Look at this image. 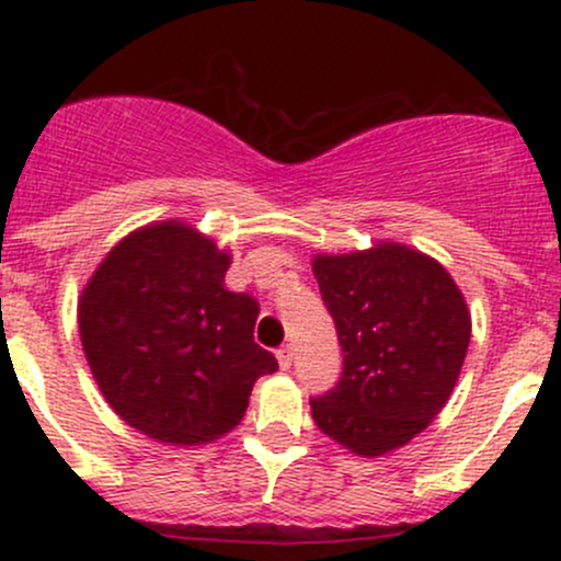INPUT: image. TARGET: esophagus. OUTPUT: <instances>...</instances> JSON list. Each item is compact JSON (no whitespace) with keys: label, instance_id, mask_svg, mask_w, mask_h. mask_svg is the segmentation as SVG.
<instances>
[{"label":"esophagus","instance_id":"1","mask_svg":"<svg viewBox=\"0 0 561 561\" xmlns=\"http://www.w3.org/2000/svg\"><path fill=\"white\" fill-rule=\"evenodd\" d=\"M276 362H279V369H289L295 362V351L293 345H282L279 351H276Z\"/></svg>","mask_w":561,"mask_h":561}]
</instances>
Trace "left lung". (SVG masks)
Instances as JSON below:
<instances>
[{"mask_svg": "<svg viewBox=\"0 0 561 561\" xmlns=\"http://www.w3.org/2000/svg\"><path fill=\"white\" fill-rule=\"evenodd\" d=\"M343 345V377L313 398L317 427L375 459L405 446L448 403L472 337L465 295L435 259L401 242L311 261Z\"/></svg>", "mask_w": 561, "mask_h": 561, "instance_id": "obj_1", "label": "left lung"}]
</instances>
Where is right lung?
I'll use <instances>...</instances> for the list:
<instances>
[{
  "instance_id": "right-lung-1",
  "label": "right lung",
  "mask_w": 561,
  "mask_h": 561,
  "mask_svg": "<svg viewBox=\"0 0 561 561\" xmlns=\"http://www.w3.org/2000/svg\"><path fill=\"white\" fill-rule=\"evenodd\" d=\"M227 250L169 218L126 234L81 289L79 334L102 398L128 427L199 446L237 427L276 358L255 345L259 302L229 293Z\"/></svg>"
}]
</instances>
